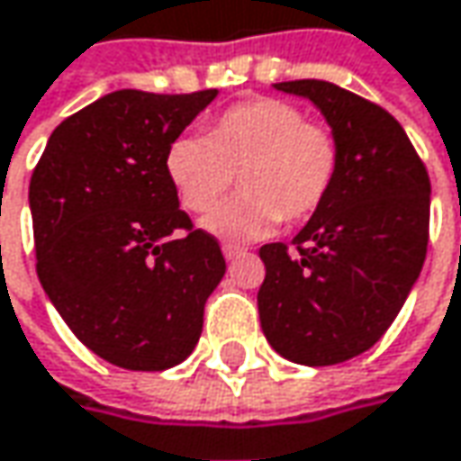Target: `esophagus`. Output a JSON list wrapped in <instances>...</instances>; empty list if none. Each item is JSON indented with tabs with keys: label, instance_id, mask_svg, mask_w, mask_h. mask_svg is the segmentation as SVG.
<instances>
[{
	"label": "esophagus",
	"instance_id": "34e87169",
	"mask_svg": "<svg viewBox=\"0 0 461 461\" xmlns=\"http://www.w3.org/2000/svg\"><path fill=\"white\" fill-rule=\"evenodd\" d=\"M221 253H224V258H227V260H234V258L245 256V248H237V245H224V248H221Z\"/></svg>",
	"mask_w": 461,
	"mask_h": 461
}]
</instances>
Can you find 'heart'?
Wrapping results in <instances>:
<instances>
[{
	"label": "heart",
	"instance_id": "1",
	"mask_svg": "<svg viewBox=\"0 0 461 461\" xmlns=\"http://www.w3.org/2000/svg\"><path fill=\"white\" fill-rule=\"evenodd\" d=\"M339 140L297 106L260 98L227 109L208 135L187 132L167 149V176L179 203L203 213L237 174L243 193L211 211L203 230L221 240H256L282 219L303 221L326 203L339 175Z\"/></svg>",
	"mask_w": 461,
	"mask_h": 461
}]
</instances>
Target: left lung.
<instances>
[{
  "instance_id": "8db88e82",
  "label": "left lung",
  "mask_w": 461,
  "mask_h": 461,
  "mask_svg": "<svg viewBox=\"0 0 461 461\" xmlns=\"http://www.w3.org/2000/svg\"><path fill=\"white\" fill-rule=\"evenodd\" d=\"M303 95L339 140V175L292 248H260L258 312L268 344L300 366H337L386 334L422 271L430 179L386 109L326 80L274 83Z\"/></svg>"
}]
</instances>
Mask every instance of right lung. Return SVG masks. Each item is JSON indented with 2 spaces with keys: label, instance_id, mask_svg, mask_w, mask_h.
Returning <instances> with one entry per match:
<instances>
[{
  "label": "right lung",
  "instance_id": "right-lung-1",
  "mask_svg": "<svg viewBox=\"0 0 461 461\" xmlns=\"http://www.w3.org/2000/svg\"><path fill=\"white\" fill-rule=\"evenodd\" d=\"M216 94L101 95L51 132L33 169L39 282L72 334L112 366H179L227 271L164 167L169 143Z\"/></svg>",
  "mask_w": 461,
  "mask_h": 461
}]
</instances>
